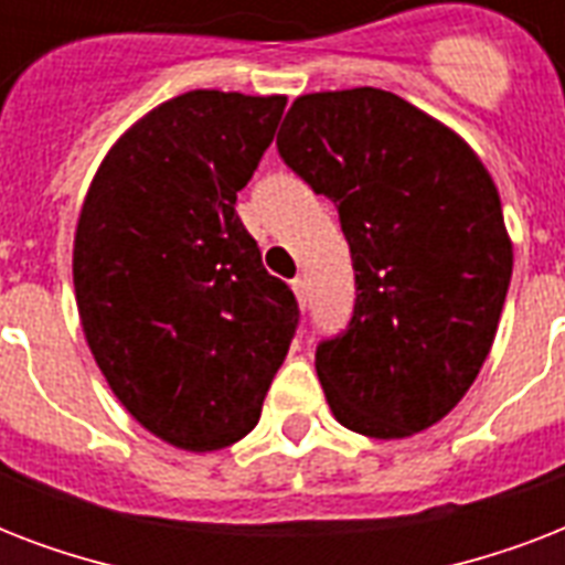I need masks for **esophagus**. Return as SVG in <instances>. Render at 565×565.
<instances>
[{"instance_id": "34e87169", "label": "esophagus", "mask_w": 565, "mask_h": 565, "mask_svg": "<svg viewBox=\"0 0 565 565\" xmlns=\"http://www.w3.org/2000/svg\"><path fill=\"white\" fill-rule=\"evenodd\" d=\"M290 287L292 292H296V299H299V308H308V281H305V278H292Z\"/></svg>"}]
</instances>
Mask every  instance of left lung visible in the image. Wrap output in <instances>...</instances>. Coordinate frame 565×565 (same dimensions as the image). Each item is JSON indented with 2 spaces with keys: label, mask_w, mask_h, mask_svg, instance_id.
I'll return each instance as SVG.
<instances>
[{
  "label": "left lung",
  "mask_w": 565,
  "mask_h": 565,
  "mask_svg": "<svg viewBox=\"0 0 565 565\" xmlns=\"http://www.w3.org/2000/svg\"><path fill=\"white\" fill-rule=\"evenodd\" d=\"M278 154L340 213L345 331L317 345L337 422L375 439L430 428L481 372L513 275L499 190L460 137L377 87L292 102Z\"/></svg>",
  "instance_id": "obj_1"
}]
</instances>
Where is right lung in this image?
Returning <instances> with one entry per match:
<instances>
[{
  "mask_svg": "<svg viewBox=\"0 0 565 565\" xmlns=\"http://www.w3.org/2000/svg\"><path fill=\"white\" fill-rule=\"evenodd\" d=\"M284 105L222 90L163 102L105 154L78 216L87 345L122 407L184 451L255 428L299 328V301L234 211Z\"/></svg>",
  "mask_w": 565,
  "mask_h": 565,
  "instance_id": "1",
  "label": "right lung"
}]
</instances>
